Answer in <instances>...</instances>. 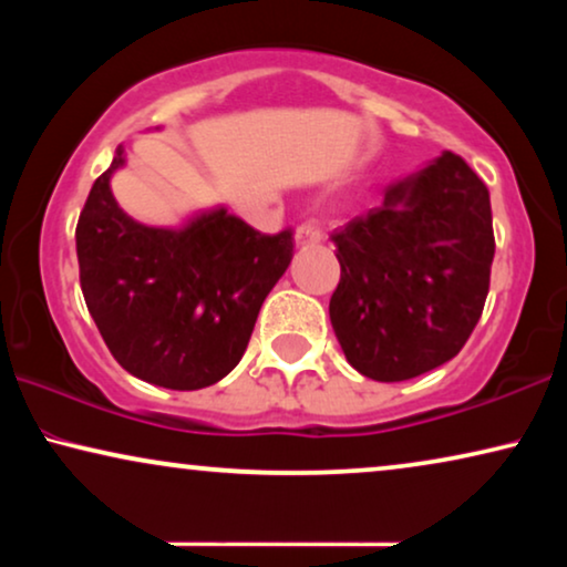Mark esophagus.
I'll return each instance as SVG.
<instances>
[{"label":"esophagus","instance_id":"esophagus-1","mask_svg":"<svg viewBox=\"0 0 567 567\" xmlns=\"http://www.w3.org/2000/svg\"><path fill=\"white\" fill-rule=\"evenodd\" d=\"M293 237H297V245H315L322 239V231L312 221H301L297 231H293Z\"/></svg>","mask_w":567,"mask_h":567}]
</instances>
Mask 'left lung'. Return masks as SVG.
Segmentation results:
<instances>
[{"label":"left lung","mask_w":567,"mask_h":567,"mask_svg":"<svg viewBox=\"0 0 567 567\" xmlns=\"http://www.w3.org/2000/svg\"><path fill=\"white\" fill-rule=\"evenodd\" d=\"M332 243L330 322L355 371L405 382L462 351L491 289L495 237L491 193L460 154L392 183Z\"/></svg>","instance_id":"left-lung-1"}]
</instances>
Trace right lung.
Listing matches in <instances>:
<instances>
[{"mask_svg": "<svg viewBox=\"0 0 567 567\" xmlns=\"http://www.w3.org/2000/svg\"><path fill=\"white\" fill-rule=\"evenodd\" d=\"M121 165L118 150L76 221L84 301L128 374L200 390L243 359L262 301L291 262V229L262 235L224 208L183 229L144 227L111 193Z\"/></svg>", "mask_w": 567, "mask_h": 567, "instance_id": "obj_1", "label": "right lung"}]
</instances>
